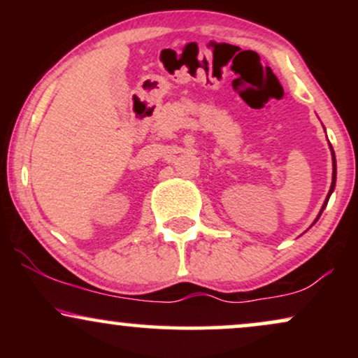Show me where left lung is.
I'll return each instance as SVG.
<instances>
[{"mask_svg":"<svg viewBox=\"0 0 358 358\" xmlns=\"http://www.w3.org/2000/svg\"><path fill=\"white\" fill-rule=\"evenodd\" d=\"M330 148H331V146H330ZM331 159H334V176H331V187H330V192H328L327 199H324V203H323L322 210H320L318 217H316V220L320 219V215H322L323 208L327 207V203H328V199H330V195H331V193H334V190H335V182H336V162H335V151H334V148H331ZM316 220H315V222H316ZM315 222H313V224H315ZM313 224H311V225H313Z\"/></svg>","mask_w":358,"mask_h":358,"instance_id":"8db88e82","label":"left lung"}]
</instances>
